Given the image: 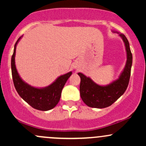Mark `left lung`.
Here are the masks:
<instances>
[{
    "instance_id": "8db88e82",
    "label": "left lung",
    "mask_w": 146,
    "mask_h": 146,
    "mask_svg": "<svg viewBox=\"0 0 146 146\" xmlns=\"http://www.w3.org/2000/svg\"><path fill=\"white\" fill-rule=\"evenodd\" d=\"M112 31L119 33V36L121 37L124 43L126 52V62L118 78L108 84L100 85L95 83L90 77H87L82 73H78L81 79L80 85V96L82 101L91 108H104L113 104L125 93L130 80L132 55L128 40L122 33L113 30Z\"/></svg>"
}]
</instances>
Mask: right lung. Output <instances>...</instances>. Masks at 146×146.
<instances>
[{
	"label": "right lung",
	"mask_w": 146,
	"mask_h": 146,
	"mask_svg": "<svg viewBox=\"0 0 146 146\" xmlns=\"http://www.w3.org/2000/svg\"><path fill=\"white\" fill-rule=\"evenodd\" d=\"M22 37L23 36L18 38L15 44L14 53L11 57V73L14 86L21 98L33 108L42 111L49 110L54 108L59 102L62 90L68 79L72 75V71L60 75L51 84L42 88L32 86L25 82L20 76L15 63L16 46Z\"/></svg>",
	"instance_id": "1"
}]
</instances>
